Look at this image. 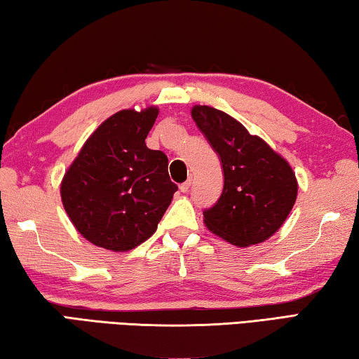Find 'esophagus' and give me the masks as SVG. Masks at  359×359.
I'll list each match as a JSON object with an SVG mask.
<instances>
[{
	"label": "esophagus",
	"instance_id": "34e87169",
	"mask_svg": "<svg viewBox=\"0 0 359 359\" xmlns=\"http://www.w3.org/2000/svg\"><path fill=\"white\" fill-rule=\"evenodd\" d=\"M190 187H191V177H188V180H185L184 184H180V191L187 193L188 190H190Z\"/></svg>",
	"mask_w": 359,
	"mask_h": 359
}]
</instances>
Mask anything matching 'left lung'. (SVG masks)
Masks as SVG:
<instances>
[{"instance_id":"8db88e82","label":"left lung","mask_w":359,"mask_h":359,"mask_svg":"<svg viewBox=\"0 0 359 359\" xmlns=\"http://www.w3.org/2000/svg\"><path fill=\"white\" fill-rule=\"evenodd\" d=\"M191 117L222 161L224 177L220 198L203 210L205 226L238 247L271 238L296 201L293 169L228 114L194 106Z\"/></svg>"}]
</instances>
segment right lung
<instances>
[{
    "label": "right lung",
    "mask_w": 359,
    "mask_h": 359,
    "mask_svg": "<svg viewBox=\"0 0 359 359\" xmlns=\"http://www.w3.org/2000/svg\"><path fill=\"white\" fill-rule=\"evenodd\" d=\"M156 117V107L114 114L88 137L65 174L66 214L95 245L126 252L142 244L177 191L168 174V156L145 145Z\"/></svg>",
    "instance_id": "1"
}]
</instances>
